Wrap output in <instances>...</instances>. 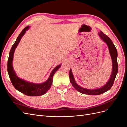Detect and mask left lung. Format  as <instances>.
Returning <instances> with one entry per match:
<instances>
[{"instance_id":"8db88e82","label":"left lung","mask_w":127,"mask_h":127,"mask_svg":"<svg viewBox=\"0 0 127 127\" xmlns=\"http://www.w3.org/2000/svg\"><path fill=\"white\" fill-rule=\"evenodd\" d=\"M98 34V36L101 38V40L107 44V47H108L111 59H112V70L108 81L106 82L104 85H103L100 88H94V89H88V88L82 87L78 85L75 81L74 75L72 74L71 69H70L69 71L70 82L73 87L75 88L76 90L78 91L80 93L86 95H98L102 94L104 93V92L109 91L113 85L114 79L116 78V77L118 71V66L117 63L118 52L116 48L115 47L113 43L110 38L106 35L105 34H104L102 31H100Z\"/></svg>"}]
</instances>
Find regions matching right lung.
Segmentation results:
<instances>
[{
	"instance_id": "add662e5",
	"label": "right lung",
	"mask_w": 127,
	"mask_h": 127,
	"mask_svg": "<svg viewBox=\"0 0 127 127\" xmlns=\"http://www.w3.org/2000/svg\"><path fill=\"white\" fill-rule=\"evenodd\" d=\"M29 28L30 26H28L22 30V31L20 34V35L18 36L16 41L11 47L9 52L8 63H7V71H8L11 83L17 91L26 95L29 96H37L44 95L50 88L52 83L53 75L60 68L61 64L58 65L53 69L48 79L42 83L36 84L30 82L18 77L13 66L14 54L15 49L20 43L22 37Z\"/></svg>"
}]
</instances>
